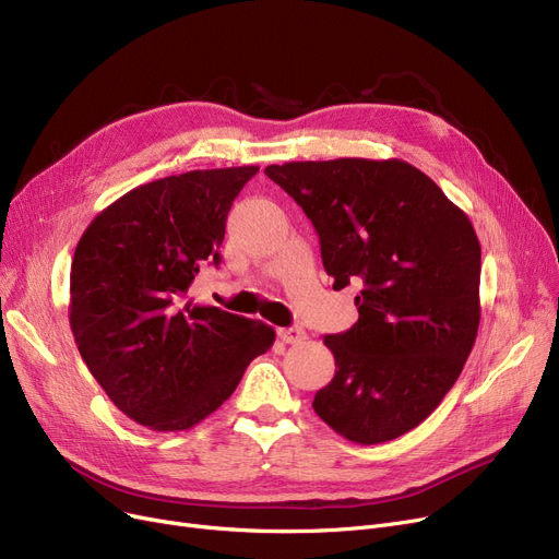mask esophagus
<instances>
[{
  "instance_id": "esophagus-1",
  "label": "esophagus",
  "mask_w": 559,
  "mask_h": 559,
  "mask_svg": "<svg viewBox=\"0 0 559 559\" xmlns=\"http://www.w3.org/2000/svg\"><path fill=\"white\" fill-rule=\"evenodd\" d=\"M278 337H281L285 344H297V342L306 340V331H304V329H299V326L278 329Z\"/></svg>"
}]
</instances>
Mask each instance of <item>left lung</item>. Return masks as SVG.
<instances>
[{
	"mask_svg": "<svg viewBox=\"0 0 559 559\" xmlns=\"http://www.w3.org/2000/svg\"><path fill=\"white\" fill-rule=\"evenodd\" d=\"M312 222L333 289L360 285L358 321L326 335L335 376L312 407L356 444L419 426L442 403L480 324V242L468 217L405 160L264 169Z\"/></svg>",
	"mask_w": 559,
	"mask_h": 559,
	"instance_id": "left-lung-1",
	"label": "left lung"
}]
</instances>
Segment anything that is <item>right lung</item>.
<instances>
[{"label": "right lung", "instance_id": "1", "mask_svg": "<svg viewBox=\"0 0 559 559\" xmlns=\"http://www.w3.org/2000/svg\"><path fill=\"white\" fill-rule=\"evenodd\" d=\"M258 167L194 169L140 186L85 228L70 274V326L108 399L150 430H188L274 344L262 321L197 306L188 289L219 247Z\"/></svg>", "mask_w": 559, "mask_h": 559}]
</instances>
